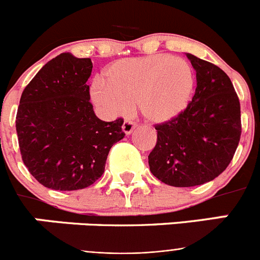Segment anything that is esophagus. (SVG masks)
<instances>
[{"label":"esophagus","mask_w":260,"mask_h":260,"mask_svg":"<svg viewBox=\"0 0 260 260\" xmlns=\"http://www.w3.org/2000/svg\"><path fill=\"white\" fill-rule=\"evenodd\" d=\"M135 127H137V123L133 122V121H130V119H126L122 125V132L125 133L126 135H128V134H132L133 130H134Z\"/></svg>","instance_id":"1"}]
</instances>
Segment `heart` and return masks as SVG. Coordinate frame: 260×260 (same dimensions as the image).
Returning a JSON list of instances; mask_svg holds the SVG:
<instances>
[{
	"instance_id": "1",
	"label": "heart",
	"mask_w": 260,
	"mask_h": 260,
	"mask_svg": "<svg viewBox=\"0 0 260 260\" xmlns=\"http://www.w3.org/2000/svg\"><path fill=\"white\" fill-rule=\"evenodd\" d=\"M107 82L95 78L91 86L93 102L110 114H125L137 105L152 123L176 118L187 107L194 89L190 63L171 54L126 58L105 71Z\"/></svg>"
}]
</instances>
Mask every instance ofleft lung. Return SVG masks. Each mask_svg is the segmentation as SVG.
<instances>
[{
  "mask_svg": "<svg viewBox=\"0 0 260 260\" xmlns=\"http://www.w3.org/2000/svg\"><path fill=\"white\" fill-rule=\"evenodd\" d=\"M197 71L192 100L176 118L156 125L150 171L174 187L215 180L226 169L241 138V107L231 79L219 66L186 54Z\"/></svg>",
  "mask_w": 260,
  "mask_h": 260,
  "instance_id": "1",
  "label": "left lung"
}]
</instances>
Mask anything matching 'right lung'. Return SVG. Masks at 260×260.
I'll use <instances>...</instances> for the list:
<instances>
[{
	"instance_id": "1",
	"label": "right lung",
	"mask_w": 260,
	"mask_h": 260,
	"mask_svg": "<svg viewBox=\"0 0 260 260\" xmlns=\"http://www.w3.org/2000/svg\"><path fill=\"white\" fill-rule=\"evenodd\" d=\"M91 58L61 53L45 63L20 96L17 126L22 160L43 186L88 187L103 176L108 153L125 137L122 118L105 122L89 103Z\"/></svg>"
}]
</instances>
